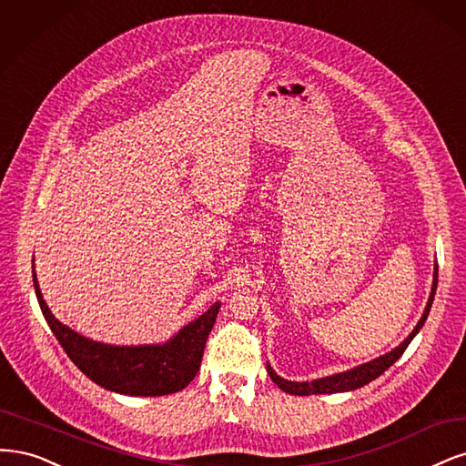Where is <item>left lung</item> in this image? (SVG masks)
<instances>
[{
  "mask_svg": "<svg viewBox=\"0 0 466 466\" xmlns=\"http://www.w3.org/2000/svg\"><path fill=\"white\" fill-rule=\"evenodd\" d=\"M435 287H438V263H435V271H433V284H431V294L428 298V304H426V309L422 313V318H420L418 325L412 329V333L404 339L397 349H393L391 352H387L380 358L371 360V362H366L362 366H356L352 370H347V371H340V373H335V375H329V378H321V380H313V381H287L282 380L280 375L275 373V370L267 364V371L268 375H271V380L282 389V391H287L290 395H327V393H344V391H354V389H360L368 385L370 381H373L375 378H380V375L391 368L397 360L402 356V352L407 350V347L410 344V340L416 337V333L422 329L424 321L428 319V313H430V308H431V302H433V294H435Z\"/></svg>",
  "mask_w": 466,
  "mask_h": 466,
  "instance_id": "8db88e82",
  "label": "left lung"
}]
</instances>
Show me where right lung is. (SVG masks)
<instances>
[{
	"instance_id": "obj_1",
	"label": "right lung",
	"mask_w": 466,
	"mask_h": 466,
	"mask_svg": "<svg viewBox=\"0 0 466 466\" xmlns=\"http://www.w3.org/2000/svg\"><path fill=\"white\" fill-rule=\"evenodd\" d=\"M35 290L44 319L62 344L71 362L88 380L114 393L131 397H160L182 391L201 368V358L208 333L217 321L220 302L208 308L201 318L191 321L164 344L145 347H112L86 339L57 321L46 306L33 271Z\"/></svg>"
}]
</instances>
